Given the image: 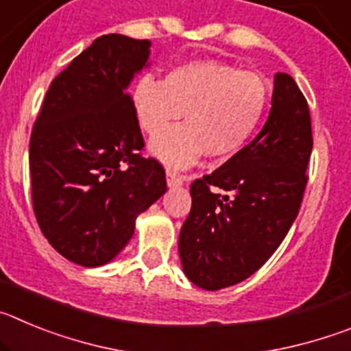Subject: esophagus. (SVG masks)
I'll return each mask as SVG.
<instances>
[{
	"label": "esophagus",
	"mask_w": 351,
	"mask_h": 351,
	"mask_svg": "<svg viewBox=\"0 0 351 351\" xmlns=\"http://www.w3.org/2000/svg\"><path fill=\"white\" fill-rule=\"evenodd\" d=\"M182 182H184V178H182V176L176 173L173 170H167V184H169L170 188H173V186H181Z\"/></svg>",
	"instance_id": "esophagus-1"
}]
</instances>
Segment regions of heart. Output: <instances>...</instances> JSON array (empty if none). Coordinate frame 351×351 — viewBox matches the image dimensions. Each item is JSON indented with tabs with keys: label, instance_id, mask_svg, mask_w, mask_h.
Segmentation results:
<instances>
[{
	"label": "heart",
	"instance_id": "obj_1",
	"mask_svg": "<svg viewBox=\"0 0 351 351\" xmlns=\"http://www.w3.org/2000/svg\"><path fill=\"white\" fill-rule=\"evenodd\" d=\"M269 88L255 71L218 60L173 66L163 80L144 75L132 91L137 123L156 137L185 112V126L151 142V153L170 167L193 165L204 153L228 160L247 144L267 108Z\"/></svg>",
	"mask_w": 351,
	"mask_h": 351
}]
</instances>
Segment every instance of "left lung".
Here are the masks:
<instances>
[{"label": "left lung", "instance_id": "obj_1", "mask_svg": "<svg viewBox=\"0 0 351 351\" xmlns=\"http://www.w3.org/2000/svg\"><path fill=\"white\" fill-rule=\"evenodd\" d=\"M311 149L308 101L288 73H276L262 132L191 182V210L179 234L182 271L191 283L221 290L271 258L299 214Z\"/></svg>", "mask_w": 351, "mask_h": 351}]
</instances>
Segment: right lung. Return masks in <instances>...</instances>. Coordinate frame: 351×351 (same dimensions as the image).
I'll return each instance as SVG.
<instances>
[{"mask_svg":"<svg viewBox=\"0 0 351 351\" xmlns=\"http://www.w3.org/2000/svg\"><path fill=\"white\" fill-rule=\"evenodd\" d=\"M151 42L104 35L52 80L29 141L33 210L60 255L82 267L116 258L135 219L167 191L165 170L144 158L128 86Z\"/></svg>","mask_w":351,"mask_h":351,"instance_id":"1","label":"right lung"}]
</instances>
